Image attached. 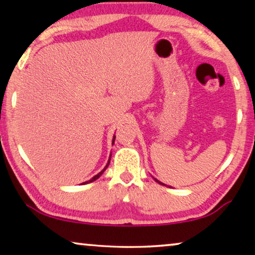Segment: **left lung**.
<instances>
[{
  "mask_svg": "<svg viewBox=\"0 0 255 255\" xmlns=\"http://www.w3.org/2000/svg\"><path fill=\"white\" fill-rule=\"evenodd\" d=\"M155 181H156V182H158L159 184H162V185H165V184H164V183H162V182H159V181H158V180H156V179H155Z\"/></svg>",
  "mask_w": 255,
  "mask_h": 255,
  "instance_id": "left-lung-1",
  "label": "left lung"
}]
</instances>
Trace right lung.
Returning <instances> with one entry per match:
<instances>
[{
  "label": "right lung",
  "mask_w": 255,
  "mask_h": 255,
  "mask_svg": "<svg viewBox=\"0 0 255 255\" xmlns=\"http://www.w3.org/2000/svg\"><path fill=\"white\" fill-rule=\"evenodd\" d=\"M115 139H116V137L114 136V139H112V145H114V143H115ZM110 156H111V155H110ZM109 163H110V158H109V161H108V163H107V165L105 166V169H103L101 172H100V173H98L97 175H94L93 176V178L91 179V180H89V181H85V182H83V183H82V184H86V183H90V182H93V181H96L97 179H99V178H100V176L102 175V173H103V172H105L106 171V169H107V167H108V165H109Z\"/></svg>",
  "instance_id": "right-lung-1"
}]
</instances>
